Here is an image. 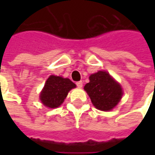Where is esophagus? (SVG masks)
I'll return each instance as SVG.
<instances>
[{
	"mask_svg": "<svg viewBox=\"0 0 155 155\" xmlns=\"http://www.w3.org/2000/svg\"><path fill=\"white\" fill-rule=\"evenodd\" d=\"M76 85H77V87L81 88L83 86V82L82 81H78V82H76Z\"/></svg>",
	"mask_w": 155,
	"mask_h": 155,
	"instance_id": "34e87169",
	"label": "esophagus"
}]
</instances>
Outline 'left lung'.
I'll return each instance as SVG.
<instances>
[{
    "label": "left lung",
    "mask_w": 155,
    "mask_h": 155,
    "mask_svg": "<svg viewBox=\"0 0 155 155\" xmlns=\"http://www.w3.org/2000/svg\"><path fill=\"white\" fill-rule=\"evenodd\" d=\"M89 79L84 89L94 107L102 111L113 110L123 95L121 85L104 71L92 74Z\"/></svg>",
    "instance_id": "obj_1"
}]
</instances>
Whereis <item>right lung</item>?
Instances as JSON below:
<instances>
[{
    "label": "right lung",
    "mask_w": 155,
    "mask_h": 155,
    "mask_svg": "<svg viewBox=\"0 0 155 155\" xmlns=\"http://www.w3.org/2000/svg\"><path fill=\"white\" fill-rule=\"evenodd\" d=\"M76 87L68 78L51 75L40 94V100L45 106L57 108L64 102L69 91Z\"/></svg>",
    "instance_id": "obj_1"
}]
</instances>
